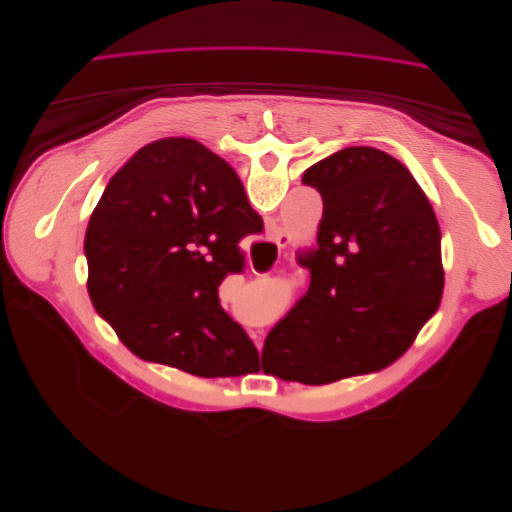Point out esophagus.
I'll use <instances>...</instances> for the list:
<instances>
[{
  "mask_svg": "<svg viewBox=\"0 0 512 512\" xmlns=\"http://www.w3.org/2000/svg\"><path fill=\"white\" fill-rule=\"evenodd\" d=\"M279 248H283V246H287V241H289V237L283 233V231H277V235H275V239H273ZM256 346H258V350L262 348V337H264V331H256Z\"/></svg>",
  "mask_w": 512,
  "mask_h": 512,
  "instance_id": "obj_1",
  "label": "esophagus"
}]
</instances>
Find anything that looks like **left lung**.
<instances>
[{"mask_svg":"<svg viewBox=\"0 0 512 512\" xmlns=\"http://www.w3.org/2000/svg\"><path fill=\"white\" fill-rule=\"evenodd\" d=\"M323 198L310 287L264 339V362L308 385L379 371L400 358L442 302V235L408 168L375 148L312 164Z\"/></svg>","mask_w":512,"mask_h":512,"instance_id":"8db88e82","label":"left lung"}]
</instances>
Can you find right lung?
I'll use <instances>...</instances> for the list:
<instances>
[{
    "mask_svg": "<svg viewBox=\"0 0 512 512\" xmlns=\"http://www.w3.org/2000/svg\"><path fill=\"white\" fill-rule=\"evenodd\" d=\"M262 229L235 170L196 139L141 148L110 179L85 235L95 310L139 358L198 377L250 373L258 350L223 310L239 241Z\"/></svg>",
    "mask_w": 512,
    "mask_h": 512,
    "instance_id": "add662e5",
    "label": "right lung"
}]
</instances>
